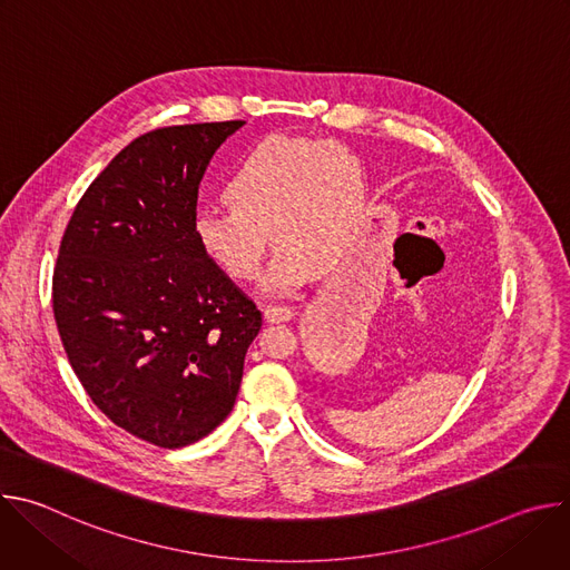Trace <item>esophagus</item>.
<instances>
[{
	"label": "esophagus",
	"mask_w": 570,
	"mask_h": 570,
	"mask_svg": "<svg viewBox=\"0 0 570 570\" xmlns=\"http://www.w3.org/2000/svg\"><path fill=\"white\" fill-rule=\"evenodd\" d=\"M264 315L268 322H286L295 315V311L291 306H266Z\"/></svg>",
	"instance_id": "esophagus-1"
}]
</instances>
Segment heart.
I'll return each instance as SVG.
<instances>
[{
	"instance_id": "heart-1",
	"label": "heart",
	"mask_w": 570,
	"mask_h": 570,
	"mask_svg": "<svg viewBox=\"0 0 570 570\" xmlns=\"http://www.w3.org/2000/svg\"><path fill=\"white\" fill-rule=\"evenodd\" d=\"M229 209L194 218L203 255L236 282L259 277L271 237L279 250L271 295H291L354 240L365 207L358 157L338 141L268 137L238 159L223 187Z\"/></svg>"
}]
</instances>
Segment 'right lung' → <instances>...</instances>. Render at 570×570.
Instances as JSON below:
<instances>
[{
	"instance_id": "1",
	"label": "right lung",
	"mask_w": 570,
	"mask_h": 570,
	"mask_svg": "<svg viewBox=\"0 0 570 570\" xmlns=\"http://www.w3.org/2000/svg\"><path fill=\"white\" fill-rule=\"evenodd\" d=\"M246 121L132 139L78 200L53 268V317L99 411L130 435L180 449L232 411L262 311L194 238L198 185Z\"/></svg>"
}]
</instances>
